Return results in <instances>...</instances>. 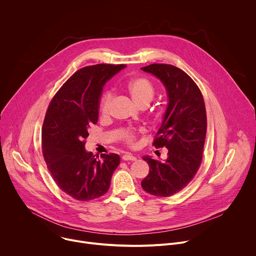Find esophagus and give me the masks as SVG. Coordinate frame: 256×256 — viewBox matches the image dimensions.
Masks as SVG:
<instances>
[{
	"label": "esophagus",
	"instance_id": "34e87169",
	"mask_svg": "<svg viewBox=\"0 0 256 256\" xmlns=\"http://www.w3.org/2000/svg\"><path fill=\"white\" fill-rule=\"evenodd\" d=\"M122 160L124 161H136V158L130 154H126L122 156Z\"/></svg>",
	"mask_w": 256,
	"mask_h": 256
}]
</instances>
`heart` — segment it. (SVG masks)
<instances>
[{"mask_svg": "<svg viewBox=\"0 0 256 256\" xmlns=\"http://www.w3.org/2000/svg\"><path fill=\"white\" fill-rule=\"evenodd\" d=\"M126 92L128 94L132 102L138 107L140 105H149L152 101L155 90L152 83L146 78L138 77L130 80L124 86ZM112 94L105 93L100 102V114L102 116H106L109 110V106L112 102ZM134 136L132 132L126 130L122 132V138L128 142H132Z\"/></svg>", "mask_w": 256, "mask_h": 256, "instance_id": "obj_1", "label": "heart"}]
</instances>
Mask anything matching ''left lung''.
<instances>
[{"mask_svg":"<svg viewBox=\"0 0 256 256\" xmlns=\"http://www.w3.org/2000/svg\"><path fill=\"white\" fill-rule=\"evenodd\" d=\"M142 70L161 81L168 97L153 142L156 148L166 147L168 157L164 161L142 157L150 172L142 180V188L150 194L166 198L184 188L198 170L206 132V107L200 90L184 70L163 64Z\"/></svg>","mask_w":256,"mask_h":256,"instance_id":"obj_1","label":"left lung"}]
</instances>
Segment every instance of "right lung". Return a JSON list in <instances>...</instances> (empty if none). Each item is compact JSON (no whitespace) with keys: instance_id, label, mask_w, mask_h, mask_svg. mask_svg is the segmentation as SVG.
Returning a JSON list of instances; mask_svg holds the SVG:
<instances>
[{"instance_id":"right-lung-1","label":"right lung","mask_w":256,"mask_h":256,"mask_svg":"<svg viewBox=\"0 0 256 256\" xmlns=\"http://www.w3.org/2000/svg\"><path fill=\"white\" fill-rule=\"evenodd\" d=\"M124 64H95L77 70L52 98L42 126V153L58 188L78 200L107 192L120 165L118 154L100 159L85 149L89 128L96 124L102 90Z\"/></svg>"}]
</instances>
